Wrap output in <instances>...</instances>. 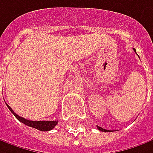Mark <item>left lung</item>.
Here are the masks:
<instances>
[{
    "instance_id": "8db88e82",
    "label": "left lung",
    "mask_w": 153,
    "mask_h": 153,
    "mask_svg": "<svg viewBox=\"0 0 153 153\" xmlns=\"http://www.w3.org/2000/svg\"><path fill=\"white\" fill-rule=\"evenodd\" d=\"M134 50L135 51V50L134 49ZM136 52V51H135ZM97 129L98 130H100V131H102V132H110L109 130H106V129H103V128H101V127H98V126H97Z\"/></svg>"
}]
</instances>
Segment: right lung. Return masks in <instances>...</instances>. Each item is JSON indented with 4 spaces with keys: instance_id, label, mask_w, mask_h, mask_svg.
I'll return each mask as SVG.
<instances>
[{
    "instance_id": "1",
    "label": "right lung",
    "mask_w": 153,
    "mask_h": 153,
    "mask_svg": "<svg viewBox=\"0 0 153 153\" xmlns=\"http://www.w3.org/2000/svg\"><path fill=\"white\" fill-rule=\"evenodd\" d=\"M7 106L20 123H24L25 125H27L31 128H34L36 129L40 130V131H50V130L53 129L58 123V121H30V120H26L21 116H18L16 113H14V111L12 110V108L8 104H7Z\"/></svg>"
}]
</instances>
